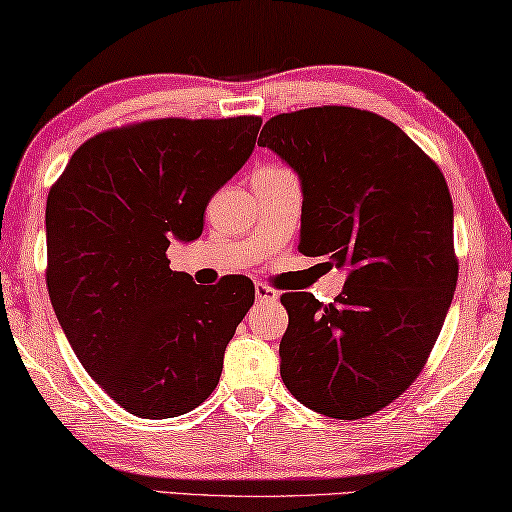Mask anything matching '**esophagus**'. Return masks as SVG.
I'll return each mask as SVG.
<instances>
[{"label": "esophagus", "instance_id": "obj_1", "mask_svg": "<svg viewBox=\"0 0 512 512\" xmlns=\"http://www.w3.org/2000/svg\"><path fill=\"white\" fill-rule=\"evenodd\" d=\"M279 293L267 283H256V302H277Z\"/></svg>", "mask_w": 512, "mask_h": 512}]
</instances>
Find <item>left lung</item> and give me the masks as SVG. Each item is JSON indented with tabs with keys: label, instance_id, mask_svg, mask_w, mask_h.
Wrapping results in <instances>:
<instances>
[{
	"label": "left lung",
	"instance_id": "left-lung-1",
	"mask_svg": "<svg viewBox=\"0 0 512 512\" xmlns=\"http://www.w3.org/2000/svg\"><path fill=\"white\" fill-rule=\"evenodd\" d=\"M258 146L300 178L297 249L348 270L334 304L281 295V380L313 412L364 419L416 380L451 306L458 258L446 180L396 123L355 107L274 116Z\"/></svg>",
	"mask_w": 512,
	"mask_h": 512
}]
</instances>
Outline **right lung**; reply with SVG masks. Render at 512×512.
Segmentation results:
<instances>
[{
	"label": "right lung",
	"instance_id": "right-lung-1",
	"mask_svg": "<svg viewBox=\"0 0 512 512\" xmlns=\"http://www.w3.org/2000/svg\"><path fill=\"white\" fill-rule=\"evenodd\" d=\"M258 116L157 119L77 148L47 194V290L86 368L141 419L192 412L215 391L224 350L254 304L247 277L201 288L169 267L203 212L249 160Z\"/></svg>",
	"mask_w": 512,
	"mask_h": 512
}]
</instances>
